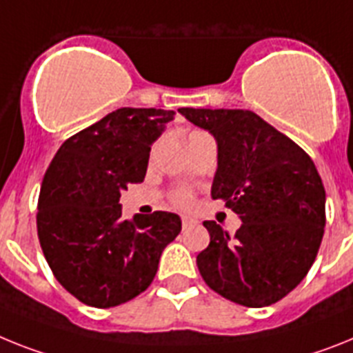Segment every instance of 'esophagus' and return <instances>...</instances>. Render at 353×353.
Segmentation results:
<instances>
[{"mask_svg":"<svg viewBox=\"0 0 353 353\" xmlns=\"http://www.w3.org/2000/svg\"><path fill=\"white\" fill-rule=\"evenodd\" d=\"M181 222H183V228H190V226H195V224H197V221H195V219H192V217H181Z\"/></svg>","mask_w":353,"mask_h":353,"instance_id":"obj_1","label":"esophagus"}]
</instances>
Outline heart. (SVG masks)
Segmentation results:
<instances>
[{"label": "heart", "instance_id": "heart-1", "mask_svg": "<svg viewBox=\"0 0 353 353\" xmlns=\"http://www.w3.org/2000/svg\"><path fill=\"white\" fill-rule=\"evenodd\" d=\"M174 203L177 204V206H190L192 203V194L188 190H179L174 194Z\"/></svg>", "mask_w": 353, "mask_h": 353}]
</instances>
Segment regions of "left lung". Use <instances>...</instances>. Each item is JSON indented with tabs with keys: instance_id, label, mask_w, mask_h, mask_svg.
<instances>
[{
	"instance_id": "obj_1",
	"label": "left lung",
	"mask_w": 353,
	"mask_h": 353,
	"mask_svg": "<svg viewBox=\"0 0 353 353\" xmlns=\"http://www.w3.org/2000/svg\"><path fill=\"white\" fill-rule=\"evenodd\" d=\"M217 141L212 197L242 226L230 236L204 221L197 268L210 289L244 307L276 303L307 276L325 232V188L301 147L244 109H179Z\"/></svg>"
}]
</instances>
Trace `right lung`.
I'll return each instance as SVG.
<instances>
[{"label": "right lung", "mask_w": 353, "mask_h": 353, "mask_svg": "<svg viewBox=\"0 0 353 353\" xmlns=\"http://www.w3.org/2000/svg\"><path fill=\"white\" fill-rule=\"evenodd\" d=\"M174 111L121 108L68 138L50 163L37 235L50 269L82 303L109 309L152 283L163 250L181 232L176 213L121 219V192L141 183L150 145Z\"/></svg>", "instance_id": "right-lung-1"}]
</instances>
